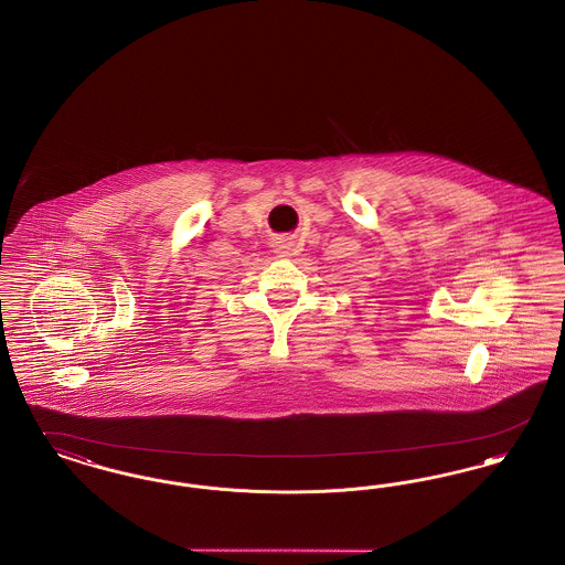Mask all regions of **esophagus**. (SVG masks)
Returning a JSON list of instances; mask_svg holds the SVG:
<instances>
[{
	"mask_svg": "<svg viewBox=\"0 0 565 565\" xmlns=\"http://www.w3.org/2000/svg\"><path fill=\"white\" fill-rule=\"evenodd\" d=\"M273 249H275V254H279L281 258L292 256L296 249L295 237H290V235H281V237H277V239L273 242Z\"/></svg>",
	"mask_w": 565,
	"mask_h": 565,
	"instance_id": "34e87169",
	"label": "esophagus"
}]
</instances>
